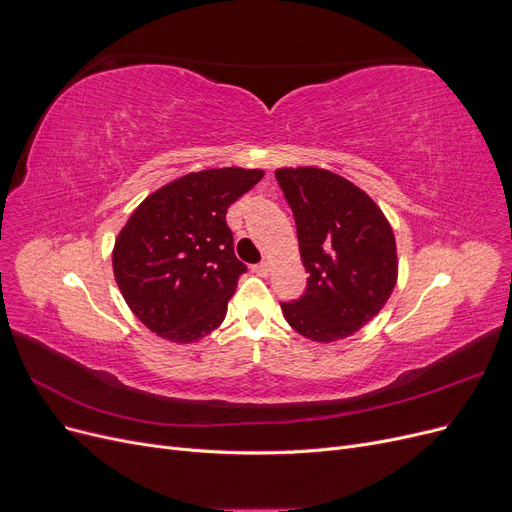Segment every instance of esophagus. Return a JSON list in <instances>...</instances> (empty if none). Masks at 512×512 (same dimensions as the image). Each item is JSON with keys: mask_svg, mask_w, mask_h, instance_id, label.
<instances>
[{"mask_svg": "<svg viewBox=\"0 0 512 512\" xmlns=\"http://www.w3.org/2000/svg\"><path fill=\"white\" fill-rule=\"evenodd\" d=\"M252 271L258 273V275H262V277H267V275L271 273V262H269V260H262V262H258V265L252 267Z\"/></svg>", "mask_w": 512, "mask_h": 512, "instance_id": "34e87169", "label": "esophagus"}]
</instances>
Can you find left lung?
I'll return each mask as SVG.
<instances>
[{
	"label": "left lung",
	"mask_w": 512,
	"mask_h": 512,
	"mask_svg": "<svg viewBox=\"0 0 512 512\" xmlns=\"http://www.w3.org/2000/svg\"><path fill=\"white\" fill-rule=\"evenodd\" d=\"M275 179L297 222L303 297L282 303L290 327L318 344L359 331L397 284V245L389 220L361 188L316 166L277 168Z\"/></svg>",
	"instance_id": "8db88e82"
}]
</instances>
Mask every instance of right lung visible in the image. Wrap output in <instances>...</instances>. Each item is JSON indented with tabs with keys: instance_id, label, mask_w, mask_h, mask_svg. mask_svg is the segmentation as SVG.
<instances>
[{
	"instance_id": "obj_1",
	"label": "right lung",
	"mask_w": 512,
	"mask_h": 512,
	"mask_svg": "<svg viewBox=\"0 0 512 512\" xmlns=\"http://www.w3.org/2000/svg\"><path fill=\"white\" fill-rule=\"evenodd\" d=\"M258 168H209L149 194L115 239V282L134 316L175 344L218 329L247 271L226 211L262 179Z\"/></svg>"
}]
</instances>
